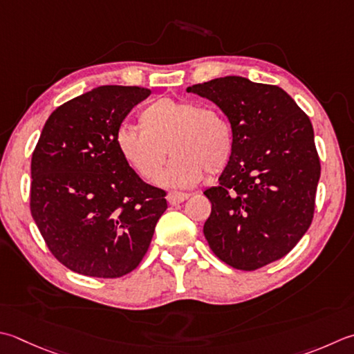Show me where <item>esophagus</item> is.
<instances>
[{
	"mask_svg": "<svg viewBox=\"0 0 354 354\" xmlns=\"http://www.w3.org/2000/svg\"><path fill=\"white\" fill-rule=\"evenodd\" d=\"M187 198H189L187 193H178V192H170L167 195V201H169V204H171V205L181 204V203H184Z\"/></svg>",
	"mask_w": 354,
	"mask_h": 354,
	"instance_id": "34e87169",
	"label": "esophagus"
}]
</instances>
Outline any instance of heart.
I'll return each mask as SVG.
<instances>
[{
	"label": "heart",
	"mask_w": 354,
	"mask_h": 354,
	"mask_svg": "<svg viewBox=\"0 0 354 354\" xmlns=\"http://www.w3.org/2000/svg\"><path fill=\"white\" fill-rule=\"evenodd\" d=\"M141 129L121 126L116 147L138 175L149 183L161 176L169 150L173 153L161 183L187 189L205 171H223L233 153V133L216 109H201L195 101L161 98L140 113Z\"/></svg>",
	"instance_id": "b5f03b06"
}]
</instances>
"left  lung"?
Masks as SVG:
<instances>
[{
	"label": "left lung",
	"mask_w": 354,
	"mask_h": 354,
	"mask_svg": "<svg viewBox=\"0 0 354 354\" xmlns=\"http://www.w3.org/2000/svg\"><path fill=\"white\" fill-rule=\"evenodd\" d=\"M227 115L233 153L207 189L204 236L233 268L253 272L283 258L313 221L321 162L310 118L278 86L224 76L187 87Z\"/></svg>",
	"instance_id": "left-lung-1"
}]
</instances>
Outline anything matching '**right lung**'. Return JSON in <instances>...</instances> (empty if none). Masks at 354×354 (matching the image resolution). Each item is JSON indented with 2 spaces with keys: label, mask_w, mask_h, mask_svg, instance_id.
<instances>
[{
  "label": "right lung",
  "mask_w": 354,
  "mask_h": 354,
  "mask_svg": "<svg viewBox=\"0 0 354 354\" xmlns=\"http://www.w3.org/2000/svg\"><path fill=\"white\" fill-rule=\"evenodd\" d=\"M151 92L101 86L48 116L32 155L30 212L62 266L113 279L142 261L167 209L165 192L145 184L116 147V130Z\"/></svg>",
  "instance_id": "right-lung-1"
}]
</instances>
